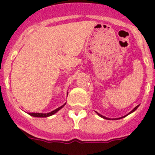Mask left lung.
<instances>
[{
	"instance_id": "obj_1",
	"label": "left lung",
	"mask_w": 155,
	"mask_h": 155,
	"mask_svg": "<svg viewBox=\"0 0 155 155\" xmlns=\"http://www.w3.org/2000/svg\"><path fill=\"white\" fill-rule=\"evenodd\" d=\"M138 106H139V105H137L136 107L134 108V109H133V110H132V111H130V113H128V114H127V115H126V116H122V117H120V118H116V119H113V120H120V119H122V118H124V117H126V116H128V115H130V113H134V111H135V110H136V109H137V108H138ZM96 113H97V114H98V116H100V117H102V118H103V119H105V120H112V119H110V118H108V117H105V116H102V115L99 114V113H97V112H96Z\"/></svg>"
}]
</instances>
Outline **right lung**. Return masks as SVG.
<instances>
[{
	"instance_id": "obj_1",
	"label": "right lung",
	"mask_w": 155,
	"mask_h": 155,
	"mask_svg": "<svg viewBox=\"0 0 155 155\" xmlns=\"http://www.w3.org/2000/svg\"><path fill=\"white\" fill-rule=\"evenodd\" d=\"M66 105V102L63 105H61V107L57 108V109H56L55 110H53L52 112H50V113H28V114L30 115V116H34V117H41V118H42V117H48V116H53V115L55 114L56 113H57L60 109H62L63 107H64V105Z\"/></svg>"
}]
</instances>
